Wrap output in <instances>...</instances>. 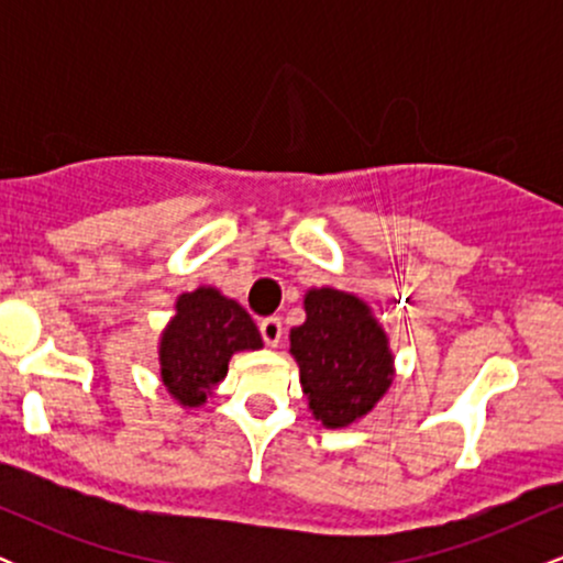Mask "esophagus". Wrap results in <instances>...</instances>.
Wrapping results in <instances>:
<instances>
[{
  "instance_id": "34e87169",
  "label": "esophagus",
  "mask_w": 563,
  "mask_h": 563,
  "mask_svg": "<svg viewBox=\"0 0 563 563\" xmlns=\"http://www.w3.org/2000/svg\"><path fill=\"white\" fill-rule=\"evenodd\" d=\"M260 331H262L264 344H269V346L280 344V339H283V322H280V318H264L260 322Z\"/></svg>"
}]
</instances>
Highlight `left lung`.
I'll return each instance as SVG.
<instances>
[{
  "label": "left lung",
  "mask_w": 563,
  "mask_h": 563,
  "mask_svg": "<svg viewBox=\"0 0 563 563\" xmlns=\"http://www.w3.org/2000/svg\"><path fill=\"white\" fill-rule=\"evenodd\" d=\"M303 309V325L290 328V354L312 416L341 429L367 416L391 386L389 339L371 309L344 290L312 288Z\"/></svg>",
  "instance_id": "obj_1"
}]
</instances>
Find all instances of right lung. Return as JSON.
Returning a JSON list of instances; mask_svg holds the SVG:
<instances>
[{"label": "right lung", "instance_id": "right-lung-1", "mask_svg": "<svg viewBox=\"0 0 563 563\" xmlns=\"http://www.w3.org/2000/svg\"><path fill=\"white\" fill-rule=\"evenodd\" d=\"M243 349H262L260 328L241 303L203 286L177 299V314L161 335V378L179 405L198 407Z\"/></svg>", "mask_w": 563, "mask_h": 563}]
</instances>
